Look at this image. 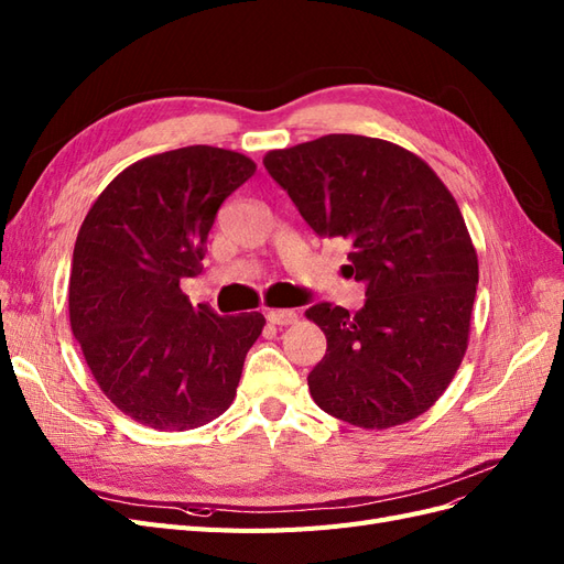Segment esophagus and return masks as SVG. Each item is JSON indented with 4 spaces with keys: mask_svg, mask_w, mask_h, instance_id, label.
<instances>
[{
    "mask_svg": "<svg viewBox=\"0 0 564 564\" xmlns=\"http://www.w3.org/2000/svg\"><path fill=\"white\" fill-rule=\"evenodd\" d=\"M265 319L275 327H284V324H294L296 322V313L294 311H268Z\"/></svg>",
    "mask_w": 564,
    "mask_h": 564,
    "instance_id": "1",
    "label": "esophagus"
}]
</instances>
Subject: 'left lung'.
Returning <instances> with one entry per match:
<instances>
[{
    "label": "left lung",
    "instance_id": "obj_1",
    "mask_svg": "<svg viewBox=\"0 0 564 564\" xmlns=\"http://www.w3.org/2000/svg\"><path fill=\"white\" fill-rule=\"evenodd\" d=\"M268 174L319 237L348 242V278L365 282L357 313L305 311L327 336L308 373L324 412L360 429L421 416L464 360L477 253L447 185L390 141L329 133L263 158Z\"/></svg>",
    "mask_w": 564,
    "mask_h": 564
}]
</instances>
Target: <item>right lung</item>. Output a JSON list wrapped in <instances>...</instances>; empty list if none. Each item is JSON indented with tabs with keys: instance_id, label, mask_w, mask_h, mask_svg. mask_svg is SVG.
Listing matches in <instances>:
<instances>
[{
	"instance_id": "1",
	"label": "right lung",
	"mask_w": 564,
	"mask_h": 564,
	"mask_svg": "<svg viewBox=\"0 0 564 564\" xmlns=\"http://www.w3.org/2000/svg\"><path fill=\"white\" fill-rule=\"evenodd\" d=\"M240 152L187 145L117 174L77 232L70 327L106 398L155 431H191L232 404L261 313L216 315L181 292L202 272L218 207L249 181Z\"/></svg>"
}]
</instances>
